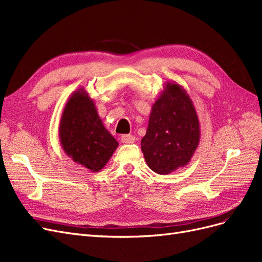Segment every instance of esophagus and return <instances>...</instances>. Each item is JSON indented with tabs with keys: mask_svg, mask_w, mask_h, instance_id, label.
I'll list each match as a JSON object with an SVG mask.
<instances>
[{
	"mask_svg": "<svg viewBox=\"0 0 262 262\" xmlns=\"http://www.w3.org/2000/svg\"><path fill=\"white\" fill-rule=\"evenodd\" d=\"M134 141H136V137L132 136V134H123V136H121L122 143H133Z\"/></svg>",
	"mask_w": 262,
	"mask_h": 262,
	"instance_id": "esophagus-1",
	"label": "esophagus"
}]
</instances>
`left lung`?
I'll list each match as a JSON object with an SVG mask.
<instances>
[{"label":"left lung","mask_w":262,"mask_h":262,"mask_svg":"<svg viewBox=\"0 0 262 262\" xmlns=\"http://www.w3.org/2000/svg\"><path fill=\"white\" fill-rule=\"evenodd\" d=\"M200 122L187 91L166 82L150 109L141 148L148 167L168 175L191 161L200 142Z\"/></svg>","instance_id":"obj_1"}]
</instances>
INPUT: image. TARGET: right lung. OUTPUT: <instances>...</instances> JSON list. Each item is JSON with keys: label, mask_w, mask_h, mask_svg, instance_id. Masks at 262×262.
Returning <instances> with one entry per match:
<instances>
[{"label": "right lung", "mask_w": 262, "mask_h": 262, "mask_svg": "<svg viewBox=\"0 0 262 262\" xmlns=\"http://www.w3.org/2000/svg\"><path fill=\"white\" fill-rule=\"evenodd\" d=\"M59 138L71 160L93 172L105 167L119 145L105 128L96 105L85 89L72 93L66 102Z\"/></svg>", "instance_id": "add662e5"}]
</instances>
